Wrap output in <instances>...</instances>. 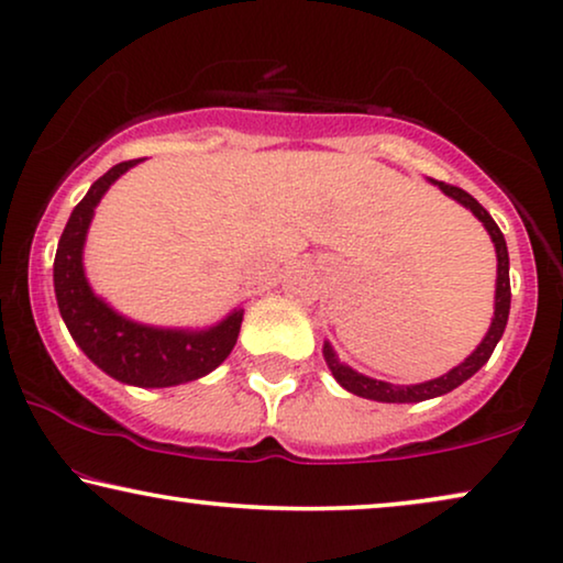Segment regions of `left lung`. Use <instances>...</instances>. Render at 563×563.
I'll return each instance as SVG.
<instances>
[{
  "label": "left lung",
  "instance_id": "left-lung-1",
  "mask_svg": "<svg viewBox=\"0 0 563 563\" xmlns=\"http://www.w3.org/2000/svg\"><path fill=\"white\" fill-rule=\"evenodd\" d=\"M443 194L451 196V199L466 206L474 217H477L482 224H485L487 234L493 236L495 242V252H497V285H495V319L489 323L487 336L482 339V344L474 350L470 357H466L459 367L449 369L446 375H441L437 379H429V383H418V385H393V383H383V379H372L362 372H354L352 367H346L344 362H339V357L331 350V344H323V360H327L331 375L336 377V383L350 390L360 398L367 400H377V402H421V400H431L439 398V395H446L470 379L474 372H477L482 364H485L489 357H493L497 342H500L505 327H508V313H510V257H508V244H505V236L500 232V227L495 224V219L489 217L485 206H482L477 199H472L470 194L462 191V188L441 184V180H433Z\"/></svg>",
  "mask_w": 563,
  "mask_h": 563
}]
</instances>
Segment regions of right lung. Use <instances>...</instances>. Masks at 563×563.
<instances>
[{
  "label": "right lung",
  "mask_w": 563,
  "mask_h": 563,
  "mask_svg": "<svg viewBox=\"0 0 563 563\" xmlns=\"http://www.w3.org/2000/svg\"><path fill=\"white\" fill-rule=\"evenodd\" d=\"M140 161H124L107 170L70 213L55 252L53 285L70 336L99 369L124 385L170 387L209 375L229 357L244 308H234L217 327L201 331L157 329L124 319L91 290L84 275V242L93 209L109 186Z\"/></svg>",
  "instance_id": "1"
}]
</instances>
